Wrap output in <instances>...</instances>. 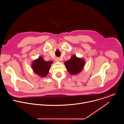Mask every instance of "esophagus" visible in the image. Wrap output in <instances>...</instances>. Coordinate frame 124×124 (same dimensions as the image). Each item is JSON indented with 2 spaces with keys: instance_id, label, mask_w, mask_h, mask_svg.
<instances>
[{
  "instance_id": "esophagus-1",
  "label": "esophagus",
  "mask_w": 124,
  "mask_h": 124,
  "mask_svg": "<svg viewBox=\"0 0 124 124\" xmlns=\"http://www.w3.org/2000/svg\"><path fill=\"white\" fill-rule=\"evenodd\" d=\"M55 60L56 62H59L60 60V58H59V57H56V58H55Z\"/></svg>"
}]
</instances>
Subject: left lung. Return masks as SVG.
<instances>
[{
	"label": "left lung",
	"instance_id": "obj_1",
	"mask_svg": "<svg viewBox=\"0 0 124 124\" xmlns=\"http://www.w3.org/2000/svg\"><path fill=\"white\" fill-rule=\"evenodd\" d=\"M85 63V61L84 59L73 55L69 60L65 62L64 64L69 74L74 75L78 74L82 71Z\"/></svg>",
	"mask_w": 124,
	"mask_h": 124
}]
</instances>
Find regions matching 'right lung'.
Returning a JSON list of instances; mask_svg holds the SVG:
<instances>
[{
	"instance_id": "right-lung-1",
	"label": "right lung",
	"mask_w": 124,
	"mask_h": 124,
	"mask_svg": "<svg viewBox=\"0 0 124 124\" xmlns=\"http://www.w3.org/2000/svg\"><path fill=\"white\" fill-rule=\"evenodd\" d=\"M52 63V61H46L43 57L39 56L32 62L31 67L35 74L40 77L44 78L46 77L47 75Z\"/></svg>"
}]
</instances>
